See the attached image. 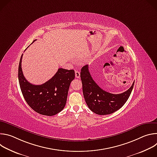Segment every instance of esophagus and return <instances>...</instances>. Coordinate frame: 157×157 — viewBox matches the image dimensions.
<instances>
[{
  "label": "esophagus",
  "mask_w": 157,
  "mask_h": 157,
  "mask_svg": "<svg viewBox=\"0 0 157 157\" xmlns=\"http://www.w3.org/2000/svg\"><path fill=\"white\" fill-rule=\"evenodd\" d=\"M75 76L76 78H80V73L78 71H75Z\"/></svg>",
  "instance_id": "1"
}]
</instances>
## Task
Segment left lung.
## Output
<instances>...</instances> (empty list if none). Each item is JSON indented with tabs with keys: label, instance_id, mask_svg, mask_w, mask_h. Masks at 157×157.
<instances>
[{
	"label": "left lung",
	"instance_id": "obj_1",
	"mask_svg": "<svg viewBox=\"0 0 157 157\" xmlns=\"http://www.w3.org/2000/svg\"><path fill=\"white\" fill-rule=\"evenodd\" d=\"M80 76L85 101L90 110L98 115L110 114L121 109L128 99L134 85L133 82L127 91L121 94L106 92L93 80L87 64L81 68Z\"/></svg>",
	"mask_w": 157,
	"mask_h": 157
}]
</instances>
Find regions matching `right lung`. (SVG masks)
<instances>
[{
  "label": "right lung",
  "instance_id": "1",
  "mask_svg": "<svg viewBox=\"0 0 157 157\" xmlns=\"http://www.w3.org/2000/svg\"><path fill=\"white\" fill-rule=\"evenodd\" d=\"M22 56L19 62L18 77L25 100L33 110L41 115L52 116L59 113L66 105L70 83L75 77V71L59 68L50 80L41 85H34L24 76Z\"/></svg>",
  "mask_w": 157,
  "mask_h": 157
}]
</instances>
